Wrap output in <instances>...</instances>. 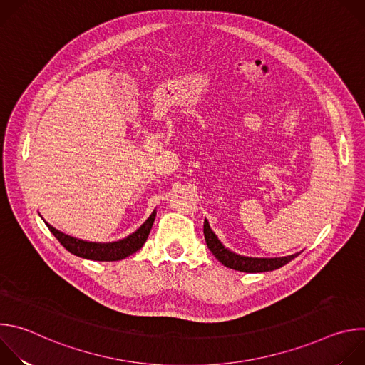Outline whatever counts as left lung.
Listing matches in <instances>:
<instances>
[{"instance_id":"obj_1","label":"left lung","mask_w":365,"mask_h":365,"mask_svg":"<svg viewBox=\"0 0 365 365\" xmlns=\"http://www.w3.org/2000/svg\"><path fill=\"white\" fill-rule=\"evenodd\" d=\"M203 235L207 248L217 257L218 262H221L225 267L244 272V273H263V272H273L276 269H280L286 266L294 257H297L300 252L286 255V257H274V258H258V257H247L237 254L227 248L217 234L211 230L210 222L205 220L203 222Z\"/></svg>"}]
</instances>
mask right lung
Instances as JSON below:
<instances>
[{
  "instance_id": "1",
  "label": "right lung",
  "mask_w": 365,
  "mask_h": 365,
  "mask_svg": "<svg viewBox=\"0 0 365 365\" xmlns=\"http://www.w3.org/2000/svg\"><path fill=\"white\" fill-rule=\"evenodd\" d=\"M155 210L151 212V215L145 220V222L137 228V231H134L133 234H130L128 237L118 240V241H113V242H95V241H85L72 235H68L59 230H56L55 227H51L50 224H47L44 220V224L47 225V228L50 230V232L53 234L59 242L72 254L86 258V259H93V262H118V259H123L131 254H134L135 251H138L148 234L150 230L153 227L154 218H155Z\"/></svg>"
}]
</instances>
